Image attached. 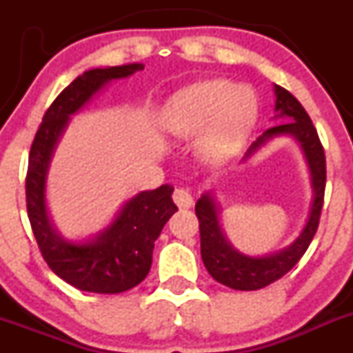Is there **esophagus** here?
Instances as JSON below:
<instances>
[{
  "label": "esophagus",
  "mask_w": 353,
  "mask_h": 353,
  "mask_svg": "<svg viewBox=\"0 0 353 353\" xmlns=\"http://www.w3.org/2000/svg\"><path fill=\"white\" fill-rule=\"evenodd\" d=\"M172 199L179 208H190V206H193V196H191L190 191L184 190V188H176V190H174Z\"/></svg>",
  "instance_id": "esophagus-1"
}]
</instances>
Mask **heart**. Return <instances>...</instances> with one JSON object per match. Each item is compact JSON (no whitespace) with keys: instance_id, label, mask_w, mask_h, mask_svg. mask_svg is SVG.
Here are the masks:
<instances>
[{"instance_id":"heart-1","label":"heart","mask_w":353,"mask_h":353,"mask_svg":"<svg viewBox=\"0 0 353 353\" xmlns=\"http://www.w3.org/2000/svg\"><path fill=\"white\" fill-rule=\"evenodd\" d=\"M256 117L254 95L229 80H206L174 94L160 116L163 130L177 138H198L199 154L223 162L237 152Z\"/></svg>"}]
</instances>
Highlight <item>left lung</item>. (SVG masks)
Instances as JSON below:
<instances>
[{
  "label": "left lung",
  "mask_w": 353,
  "mask_h": 353,
  "mask_svg": "<svg viewBox=\"0 0 353 353\" xmlns=\"http://www.w3.org/2000/svg\"><path fill=\"white\" fill-rule=\"evenodd\" d=\"M275 119L285 123L266 130L249 147L244 160L254 155L261 147L276 137H292L304 152L312 184V203L307 222L297 239L287 248L265 256H248L232 248L220 225L216 203L212 193H205L196 201L194 212L199 220L201 259L206 270L216 282L234 290H258L282 279L304 256L314 237L321 216L326 186V159L318 131L301 102L290 92L275 85Z\"/></svg>",
  "instance_id": "1"
}]
</instances>
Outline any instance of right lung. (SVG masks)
<instances>
[{
	"instance_id": "obj_1",
	"label": "right lung",
	"mask_w": 353,
	"mask_h": 353,
	"mask_svg": "<svg viewBox=\"0 0 353 353\" xmlns=\"http://www.w3.org/2000/svg\"><path fill=\"white\" fill-rule=\"evenodd\" d=\"M141 63L95 68L74 78L46 110L28 155L27 212L35 241L49 268L70 285L95 294H121L143 282L152 266L157 237L177 212L169 184L128 199L116 219L87 241H66L51 222L46 184L52 155L70 116L77 114L109 81L143 70Z\"/></svg>"
}]
</instances>
